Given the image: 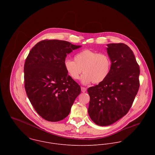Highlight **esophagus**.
Listing matches in <instances>:
<instances>
[{
    "mask_svg": "<svg viewBox=\"0 0 155 155\" xmlns=\"http://www.w3.org/2000/svg\"><path fill=\"white\" fill-rule=\"evenodd\" d=\"M81 91L82 92H85L87 91V88L85 87H81Z\"/></svg>",
    "mask_w": 155,
    "mask_h": 155,
    "instance_id": "obj_1",
    "label": "esophagus"
}]
</instances>
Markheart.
<instances>
[{
	"label": "heart",
	"instance_id": "obj_1",
	"mask_svg": "<svg viewBox=\"0 0 155 155\" xmlns=\"http://www.w3.org/2000/svg\"><path fill=\"white\" fill-rule=\"evenodd\" d=\"M65 69L74 80L79 78L82 71L81 81L84 84H99L108 76L111 67L109 55L104 52L85 49L74 56V61L66 59L64 63Z\"/></svg>",
	"mask_w": 155,
	"mask_h": 155
}]
</instances>
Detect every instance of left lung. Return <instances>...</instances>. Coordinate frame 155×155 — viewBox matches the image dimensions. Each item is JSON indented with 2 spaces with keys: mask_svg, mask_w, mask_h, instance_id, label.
<instances>
[{
  "mask_svg": "<svg viewBox=\"0 0 155 155\" xmlns=\"http://www.w3.org/2000/svg\"><path fill=\"white\" fill-rule=\"evenodd\" d=\"M107 46L111 62L109 73L103 82L88 89L89 115L100 126L110 125L124 116L140 87V67L132 50L122 43Z\"/></svg>",
  "mask_w": 155,
  "mask_h": 155,
  "instance_id": "left-lung-1",
  "label": "left lung"
}]
</instances>
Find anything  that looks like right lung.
Instances as JSON below:
<instances>
[{
    "label": "right lung",
    "mask_w": 155,
    "mask_h": 155,
    "mask_svg": "<svg viewBox=\"0 0 155 155\" xmlns=\"http://www.w3.org/2000/svg\"><path fill=\"white\" fill-rule=\"evenodd\" d=\"M81 46L65 41L44 40L36 45L26 58L24 87L36 111L45 120L58 122L68 115L81 91L67 72V55Z\"/></svg>",
    "instance_id": "1"
}]
</instances>
